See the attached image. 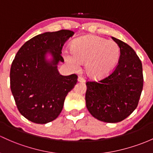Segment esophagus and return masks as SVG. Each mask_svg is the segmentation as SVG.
<instances>
[{"label": "esophagus", "mask_w": 153, "mask_h": 153, "mask_svg": "<svg viewBox=\"0 0 153 153\" xmlns=\"http://www.w3.org/2000/svg\"><path fill=\"white\" fill-rule=\"evenodd\" d=\"M78 82H85V79L83 78V77L79 76L78 77Z\"/></svg>", "instance_id": "34e87169"}]
</instances>
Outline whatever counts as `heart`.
<instances>
[{"label":"heart","instance_id":"1","mask_svg":"<svg viewBox=\"0 0 153 153\" xmlns=\"http://www.w3.org/2000/svg\"><path fill=\"white\" fill-rule=\"evenodd\" d=\"M120 57L119 45L98 36H85L76 39L72 52H66L65 60L73 67L85 63V72L93 79H101L111 74Z\"/></svg>","mask_w":153,"mask_h":153}]
</instances>
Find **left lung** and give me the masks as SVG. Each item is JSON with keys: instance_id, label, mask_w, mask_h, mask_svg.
Segmentation results:
<instances>
[{"instance_id": "left-lung-1", "label": "left lung", "mask_w": 153, "mask_h": 153, "mask_svg": "<svg viewBox=\"0 0 153 153\" xmlns=\"http://www.w3.org/2000/svg\"><path fill=\"white\" fill-rule=\"evenodd\" d=\"M120 57L114 71L98 82H87L86 106L98 120L118 123L137 107L143 88L142 64L135 51L120 39Z\"/></svg>"}]
</instances>
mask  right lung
Instances as JSON below:
<instances>
[{"label": "right lung", "mask_w": 153, "mask_h": 153, "mask_svg": "<svg viewBox=\"0 0 153 153\" xmlns=\"http://www.w3.org/2000/svg\"><path fill=\"white\" fill-rule=\"evenodd\" d=\"M74 33L68 30L46 32L36 36L21 47L10 70V87L17 109L26 119L46 124L58 117L65 96L77 82V76L60 75L61 50ZM52 56L46 60V55Z\"/></svg>", "instance_id": "obj_1"}]
</instances>
